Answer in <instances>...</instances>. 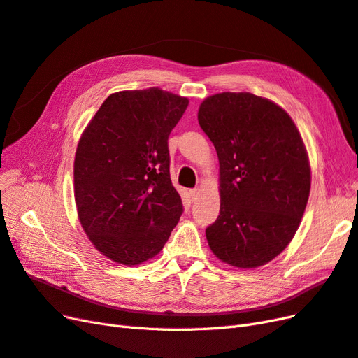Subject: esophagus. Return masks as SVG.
Masks as SVG:
<instances>
[{
    "instance_id": "34e87169",
    "label": "esophagus",
    "mask_w": 358,
    "mask_h": 358,
    "mask_svg": "<svg viewBox=\"0 0 358 358\" xmlns=\"http://www.w3.org/2000/svg\"><path fill=\"white\" fill-rule=\"evenodd\" d=\"M189 194H190L192 201H196V199H198V196H199V189H192V190L189 192Z\"/></svg>"
}]
</instances>
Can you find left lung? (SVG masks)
<instances>
[{
  "mask_svg": "<svg viewBox=\"0 0 358 358\" xmlns=\"http://www.w3.org/2000/svg\"><path fill=\"white\" fill-rule=\"evenodd\" d=\"M198 120L220 164V214L205 230L208 245L230 266H263L290 244L306 208L302 136L280 106L248 92L208 96Z\"/></svg>",
  "mask_w": 358,
  "mask_h": 358,
  "instance_id": "obj_1",
  "label": "left lung"
}]
</instances>
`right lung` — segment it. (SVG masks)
I'll use <instances>...</instances> for the list:
<instances>
[{
    "label": "right lung",
    "mask_w": 358,
    "mask_h": 358,
    "mask_svg": "<svg viewBox=\"0 0 358 358\" xmlns=\"http://www.w3.org/2000/svg\"><path fill=\"white\" fill-rule=\"evenodd\" d=\"M189 99L159 87L111 94L74 159L78 220L95 248L126 266L155 257L182 214L168 136Z\"/></svg>",
    "instance_id": "1"
}]
</instances>
